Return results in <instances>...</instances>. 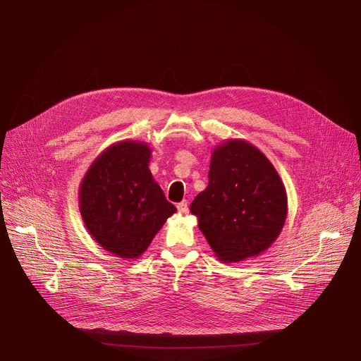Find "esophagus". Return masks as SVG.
I'll list each match as a JSON object with an SVG mask.
<instances>
[{"mask_svg": "<svg viewBox=\"0 0 361 361\" xmlns=\"http://www.w3.org/2000/svg\"><path fill=\"white\" fill-rule=\"evenodd\" d=\"M177 209H178V212H180L181 215H187V214H188V204H187V202H181V203H178Z\"/></svg>", "mask_w": 361, "mask_h": 361, "instance_id": "obj_1", "label": "esophagus"}]
</instances>
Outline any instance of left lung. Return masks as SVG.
<instances>
[{
  "label": "left lung",
  "mask_w": 361,
  "mask_h": 361,
  "mask_svg": "<svg viewBox=\"0 0 361 361\" xmlns=\"http://www.w3.org/2000/svg\"><path fill=\"white\" fill-rule=\"evenodd\" d=\"M215 256L237 263L268 250L286 224V187L271 161L243 139L219 143L209 184L190 204Z\"/></svg>",
  "instance_id": "1"
}]
</instances>
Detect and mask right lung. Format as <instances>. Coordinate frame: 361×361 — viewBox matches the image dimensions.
Masks as SVG:
<instances>
[{"label": "right lung", "instance_id": "1", "mask_svg": "<svg viewBox=\"0 0 361 361\" xmlns=\"http://www.w3.org/2000/svg\"><path fill=\"white\" fill-rule=\"evenodd\" d=\"M150 155L145 142L114 143L92 162L80 184L79 209L89 234L123 259L143 255L165 221L177 212L152 177Z\"/></svg>", "mask_w": 361, "mask_h": 361}]
</instances>
